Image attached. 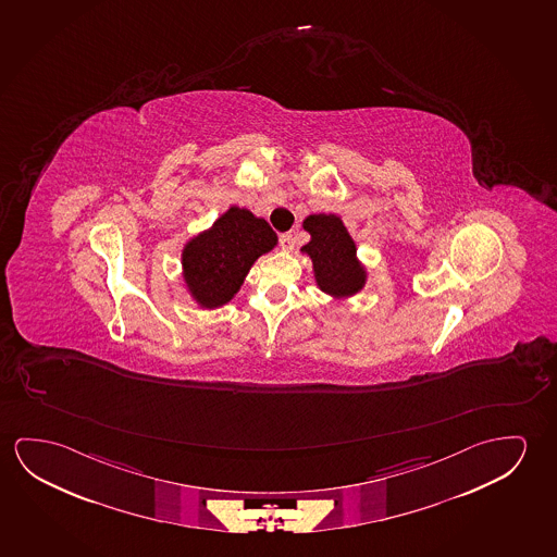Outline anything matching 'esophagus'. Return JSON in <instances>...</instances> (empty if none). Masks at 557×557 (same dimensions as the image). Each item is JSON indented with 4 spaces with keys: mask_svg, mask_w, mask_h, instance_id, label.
<instances>
[{
    "mask_svg": "<svg viewBox=\"0 0 557 557\" xmlns=\"http://www.w3.org/2000/svg\"><path fill=\"white\" fill-rule=\"evenodd\" d=\"M280 245H282V248H285V250H292V248L295 247L293 233H282V235H280Z\"/></svg>",
    "mask_w": 557,
    "mask_h": 557,
    "instance_id": "esophagus-1",
    "label": "esophagus"
}]
</instances>
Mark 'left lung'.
<instances>
[{"label": "left lung", "instance_id": "left-lung-1", "mask_svg": "<svg viewBox=\"0 0 557 557\" xmlns=\"http://www.w3.org/2000/svg\"><path fill=\"white\" fill-rule=\"evenodd\" d=\"M305 230L312 235L302 250L312 258L320 289L334 297H349L364 285V270L355 258V243L337 215H309Z\"/></svg>", "mask_w": 557, "mask_h": 557}]
</instances>
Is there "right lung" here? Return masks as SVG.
<instances>
[{
	"label": "right lung",
	"instance_id": "add662e5",
	"mask_svg": "<svg viewBox=\"0 0 557 557\" xmlns=\"http://www.w3.org/2000/svg\"><path fill=\"white\" fill-rule=\"evenodd\" d=\"M274 230L245 208L233 206L210 232L183 250L188 289L206 307H222L239 292L240 283L260 255L275 247Z\"/></svg>",
	"mask_w": 557,
	"mask_h": 557
}]
</instances>
